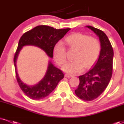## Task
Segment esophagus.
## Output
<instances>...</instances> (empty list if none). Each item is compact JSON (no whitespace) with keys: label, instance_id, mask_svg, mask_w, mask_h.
Segmentation results:
<instances>
[{"label":"esophagus","instance_id":"34e87169","mask_svg":"<svg viewBox=\"0 0 124 124\" xmlns=\"http://www.w3.org/2000/svg\"><path fill=\"white\" fill-rule=\"evenodd\" d=\"M65 77H66V78H71V77H73V76H72V75H69V74H65Z\"/></svg>","mask_w":124,"mask_h":124}]
</instances>
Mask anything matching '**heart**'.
I'll use <instances>...</instances> for the list:
<instances>
[{
	"label": "heart",
	"instance_id": "heart-1",
	"mask_svg": "<svg viewBox=\"0 0 124 124\" xmlns=\"http://www.w3.org/2000/svg\"><path fill=\"white\" fill-rule=\"evenodd\" d=\"M66 45L70 49L76 50L74 56L75 61L69 62L63 67L65 72L70 74L80 73L91 68L99 58L101 45L96 38L82 33H73L65 38ZM55 61L59 66H62L66 61V51L62 42H59L55 45L53 50Z\"/></svg>",
	"mask_w": 124,
	"mask_h": 124
}]
</instances>
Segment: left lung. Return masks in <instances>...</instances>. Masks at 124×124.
Masks as SVG:
<instances>
[{
    "label": "left lung",
    "instance_id": "1",
    "mask_svg": "<svg viewBox=\"0 0 124 124\" xmlns=\"http://www.w3.org/2000/svg\"><path fill=\"white\" fill-rule=\"evenodd\" d=\"M99 36L101 50L99 59L92 69L79 76L80 80L75 93L85 101H92L100 96L108 85L112 74L114 51L111 42L103 31L87 25Z\"/></svg>",
    "mask_w": 124,
    "mask_h": 124
}]
</instances>
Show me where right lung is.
Returning <instances> with one entry per match:
<instances>
[{
    "label": "right lung",
    "mask_w": 124,
    "mask_h": 124,
    "mask_svg": "<svg viewBox=\"0 0 124 124\" xmlns=\"http://www.w3.org/2000/svg\"><path fill=\"white\" fill-rule=\"evenodd\" d=\"M70 30L69 28L56 29L48 25H41L27 31L21 37L14 56L16 77L21 90L30 99L38 100L48 96L55 89L59 81L63 79L64 75L60 69L49 62L45 76L37 85L28 86L23 83L18 76L16 63L21 49L24 45H34L43 49L48 56L52 58L55 45Z\"/></svg>",
    "instance_id": "obj_1"
}]
</instances>
